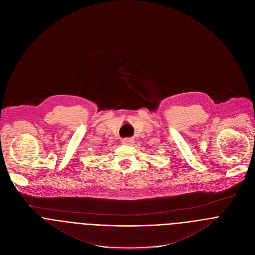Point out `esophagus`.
Listing matches in <instances>:
<instances>
[{
	"label": "esophagus",
	"instance_id": "esophagus-1",
	"mask_svg": "<svg viewBox=\"0 0 255 255\" xmlns=\"http://www.w3.org/2000/svg\"><path fill=\"white\" fill-rule=\"evenodd\" d=\"M132 142H133V140L130 139V138H124V139L122 140V143H123V144H127V145L132 144Z\"/></svg>",
	"mask_w": 255,
	"mask_h": 255
}]
</instances>
